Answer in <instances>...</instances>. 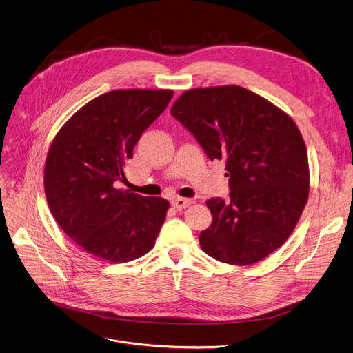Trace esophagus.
<instances>
[{"label": "esophagus", "mask_w": 353, "mask_h": 353, "mask_svg": "<svg viewBox=\"0 0 353 353\" xmlns=\"http://www.w3.org/2000/svg\"><path fill=\"white\" fill-rule=\"evenodd\" d=\"M192 203H193L192 199H183V197H176V199H173V201H172L173 207L177 208V210H183V208H185V207H189Z\"/></svg>", "instance_id": "esophagus-1"}]
</instances>
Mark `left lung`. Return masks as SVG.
I'll use <instances>...</instances> for the list:
<instances>
[{"instance_id": "8db88e82", "label": "left lung", "mask_w": 353, "mask_h": 353, "mask_svg": "<svg viewBox=\"0 0 353 353\" xmlns=\"http://www.w3.org/2000/svg\"><path fill=\"white\" fill-rule=\"evenodd\" d=\"M172 116L210 160L225 161L228 200L205 201L213 216L200 245L214 260L250 265L283 245L310 193L308 153L291 117L236 85L185 90Z\"/></svg>"}]
</instances>
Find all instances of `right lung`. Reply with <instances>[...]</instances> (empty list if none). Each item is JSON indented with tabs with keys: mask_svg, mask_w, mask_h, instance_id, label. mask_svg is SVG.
Wrapping results in <instances>:
<instances>
[{
	"mask_svg": "<svg viewBox=\"0 0 353 353\" xmlns=\"http://www.w3.org/2000/svg\"><path fill=\"white\" fill-rule=\"evenodd\" d=\"M169 89L112 90L82 106L61 128L45 163L50 210L85 252L128 263L154 247L169 201L117 189L140 136L168 108Z\"/></svg>",
	"mask_w": 353,
	"mask_h": 353,
	"instance_id": "obj_1",
	"label": "right lung"
}]
</instances>
